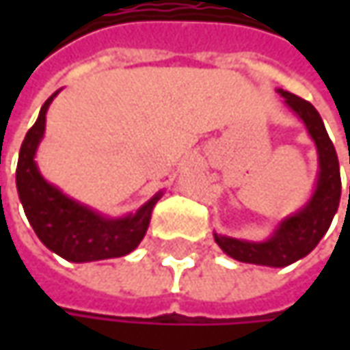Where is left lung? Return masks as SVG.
<instances>
[{
  "mask_svg": "<svg viewBox=\"0 0 350 350\" xmlns=\"http://www.w3.org/2000/svg\"><path fill=\"white\" fill-rule=\"evenodd\" d=\"M278 93L290 109L302 118L312 140L316 142L317 161H319L316 191L302 208L278 224V228L267 241H247V239H235L228 235L214 234L216 243L232 259L265 265V267H286L306 257L329 230L331 220L341 200L339 159L333 148V142L327 136V130L323 126L321 116L314 109V105L302 97L284 89H278Z\"/></svg>",
  "mask_w": 350,
  "mask_h": 350,
  "instance_id": "obj_1",
  "label": "left lung"
}]
</instances>
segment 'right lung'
<instances>
[{
	"label": "right lung",
	"instance_id": "right-lung-1",
	"mask_svg": "<svg viewBox=\"0 0 350 350\" xmlns=\"http://www.w3.org/2000/svg\"><path fill=\"white\" fill-rule=\"evenodd\" d=\"M56 95L58 91L42 105L36 122L27 132L21 146L17 193L25 214L38 239L66 261L89 262L128 255L140 245L150 226L152 210L163 193L159 191L136 214L107 218L44 181L36 167L34 154L44 136L48 107Z\"/></svg>",
	"mask_w": 350,
	"mask_h": 350
}]
</instances>
